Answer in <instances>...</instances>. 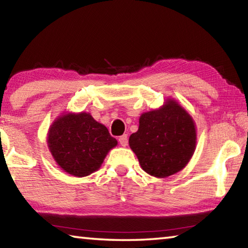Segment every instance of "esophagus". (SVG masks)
<instances>
[{
	"instance_id": "esophagus-1",
	"label": "esophagus",
	"mask_w": 248,
	"mask_h": 248,
	"mask_svg": "<svg viewBox=\"0 0 248 248\" xmlns=\"http://www.w3.org/2000/svg\"><path fill=\"white\" fill-rule=\"evenodd\" d=\"M119 143L121 146H125L128 144V136L127 134H123V136L119 137Z\"/></svg>"
}]
</instances>
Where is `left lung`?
Here are the masks:
<instances>
[{"mask_svg": "<svg viewBox=\"0 0 248 248\" xmlns=\"http://www.w3.org/2000/svg\"><path fill=\"white\" fill-rule=\"evenodd\" d=\"M196 142L194 119L174 99L142 114L139 129L129 138L142 170L158 178L182 170L195 152Z\"/></svg>", "mask_w": 248, "mask_h": 248, "instance_id": "obj_1", "label": "left lung"}]
</instances>
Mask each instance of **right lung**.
<instances>
[{
	"instance_id": "1",
	"label": "right lung",
	"mask_w": 248,
	"mask_h": 248,
	"mask_svg": "<svg viewBox=\"0 0 248 248\" xmlns=\"http://www.w3.org/2000/svg\"><path fill=\"white\" fill-rule=\"evenodd\" d=\"M47 142L57 164L75 177L97 170L107 153L118 143L104 124L84 111L68 112L54 120Z\"/></svg>"
}]
</instances>
